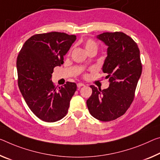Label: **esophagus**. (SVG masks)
Masks as SVG:
<instances>
[{
    "label": "esophagus",
    "instance_id": "esophagus-1",
    "mask_svg": "<svg viewBox=\"0 0 160 160\" xmlns=\"http://www.w3.org/2000/svg\"><path fill=\"white\" fill-rule=\"evenodd\" d=\"M85 85L83 84V83H82V82H79V83H78L77 84V86H78V88H81V87H82V86H84Z\"/></svg>",
    "mask_w": 160,
    "mask_h": 160
}]
</instances>
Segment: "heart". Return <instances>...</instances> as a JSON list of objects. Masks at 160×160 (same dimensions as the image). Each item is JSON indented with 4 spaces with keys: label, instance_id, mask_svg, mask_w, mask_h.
Returning <instances> with one entry per match:
<instances>
[{
    "label": "heart",
    "instance_id": "b5f03b06",
    "mask_svg": "<svg viewBox=\"0 0 160 160\" xmlns=\"http://www.w3.org/2000/svg\"><path fill=\"white\" fill-rule=\"evenodd\" d=\"M84 47L85 48L86 51H88V50H92V49H95L97 50L98 46L95 42L92 40H87L85 42Z\"/></svg>",
    "mask_w": 160,
    "mask_h": 160
}]
</instances>
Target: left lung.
I'll use <instances>...</instances> for the list:
<instances>
[{
  "mask_svg": "<svg viewBox=\"0 0 160 160\" xmlns=\"http://www.w3.org/2000/svg\"><path fill=\"white\" fill-rule=\"evenodd\" d=\"M96 38L108 46L102 70L110 85L102 90L90 85L92 92L86 102L91 115L108 122L124 115L132 102L142 74L140 55L136 42L124 32H103Z\"/></svg>",
  "mask_w": 160,
  "mask_h": 160,
  "instance_id": "obj_1",
  "label": "left lung"
}]
</instances>
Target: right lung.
<instances>
[{
	"label": "right lung",
	"mask_w": 160,
	"mask_h": 160,
	"mask_svg": "<svg viewBox=\"0 0 160 160\" xmlns=\"http://www.w3.org/2000/svg\"><path fill=\"white\" fill-rule=\"evenodd\" d=\"M75 40L76 35L64 32L37 34L25 41L18 55L19 89L30 110L42 121L54 122L67 115L77 85L67 82L56 88L51 78Z\"/></svg>",
	"instance_id": "1"
}]
</instances>
